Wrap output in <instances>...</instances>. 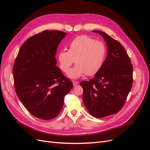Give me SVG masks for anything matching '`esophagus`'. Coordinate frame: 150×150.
<instances>
[{"instance_id":"obj_1","label":"esophagus","mask_w":150,"mask_h":150,"mask_svg":"<svg viewBox=\"0 0 150 150\" xmlns=\"http://www.w3.org/2000/svg\"><path fill=\"white\" fill-rule=\"evenodd\" d=\"M72 83H73V86H76L78 84V82H77V81H72Z\"/></svg>"}]
</instances>
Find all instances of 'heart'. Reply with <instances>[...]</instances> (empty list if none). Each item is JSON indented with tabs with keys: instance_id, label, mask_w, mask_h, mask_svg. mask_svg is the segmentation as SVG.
I'll return each instance as SVG.
<instances>
[{
	"instance_id": "b5f03b06",
	"label": "heart",
	"mask_w": 150,
	"mask_h": 150,
	"mask_svg": "<svg viewBox=\"0 0 150 150\" xmlns=\"http://www.w3.org/2000/svg\"><path fill=\"white\" fill-rule=\"evenodd\" d=\"M106 56V47L103 42L86 35L77 36L69 45V50L58 53L60 69L64 72L74 62L76 65L69 71L67 76L77 79L86 74L94 76L101 70Z\"/></svg>"
}]
</instances>
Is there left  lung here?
Listing matches in <instances>:
<instances>
[{
    "mask_svg": "<svg viewBox=\"0 0 150 150\" xmlns=\"http://www.w3.org/2000/svg\"><path fill=\"white\" fill-rule=\"evenodd\" d=\"M98 33L106 42L107 57L97 74L83 81V100L89 112L97 118L115 115L123 106L133 84V65L124 47L111 36Z\"/></svg>",
    "mask_w": 150,
    "mask_h": 150,
    "instance_id": "1",
    "label": "left lung"
}]
</instances>
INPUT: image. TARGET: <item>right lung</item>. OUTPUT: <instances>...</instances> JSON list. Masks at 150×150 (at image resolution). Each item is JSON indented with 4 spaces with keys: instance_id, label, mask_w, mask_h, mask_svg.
<instances>
[{
    "instance_id": "obj_1",
    "label": "right lung",
    "mask_w": 150,
    "mask_h": 150,
    "mask_svg": "<svg viewBox=\"0 0 150 150\" xmlns=\"http://www.w3.org/2000/svg\"><path fill=\"white\" fill-rule=\"evenodd\" d=\"M66 35L59 30H44L24 42L13 66L16 92L33 116L44 120L56 117L72 81L56 66L58 45Z\"/></svg>"
}]
</instances>
